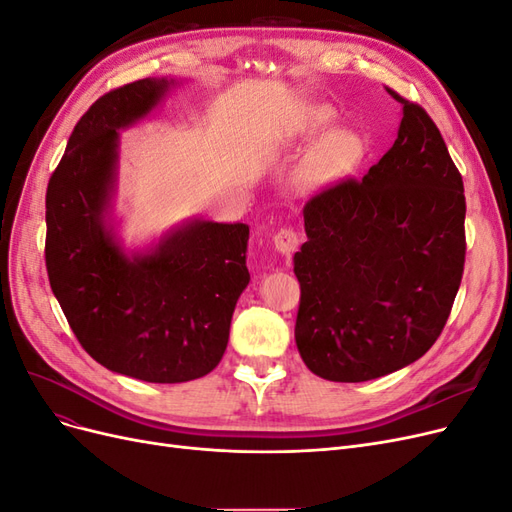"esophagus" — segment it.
<instances>
[{
  "label": "esophagus",
  "mask_w": 512,
  "mask_h": 512,
  "mask_svg": "<svg viewBox=\"0 0 512 512\" xmlns=\"http://www.w3.org/2000/svg\"><path fill=\"white\" fill-rule=\"evenodd\" d=\"M299 243H301V239H299V235H297V232H294L292 228H284V230H280V232H277V235L273 237L275 250L280 252L282 256H290L292 252H297Z\"/></svg>",
  "instance_id": "34e87169"
}]
</instances>
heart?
<instances>
[{
  "mask_svg": "<svg viewBox=\"0 0 512 512\" xmlns=\"http://www.w3.org/2000/svg\"><path fill=\"white\" fill-rule=\"evenodd\" d=\"M337 123V113L329 104H305L290 119L288 136L292 141H314ZM367 153L365 138L354 130H335L307 153L301 177L307 188H329L354 175Z\"/></svg>",
  "mask_w": 512,
  "mask_h": 512,
  "instance_id": "heart-1",
  "label": "heart"
}]
</instances>
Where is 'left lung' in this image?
Here are the masks:
<instances>
[{
	"label": "left lung",
	"mask_w": 512,
	"mask_h": 512,
	"mask_svg": "<svg viewBox=\"0 0 512 512\" xmlns=\"http://www.w3.org/2000/svg\"><path fill=\"white\" fill-rule=\"evenodd\" d=\"M401 102L393 147L363 181L303 209L294 254L301 305L294 339L312 374L365 382L406 367L442 333L466 260V196L436 123Z\"/></svg>",
	"instance_id": "8db88e82"
}]
</instances>
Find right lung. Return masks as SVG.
<instances>
[{"label":"right lung","mask_w":512,"mask_h":512,"mask_svg":"<svg viewBox=\"0 0 512 512\" xmlns=\"http://www.w3.org/2000/svg\"><path fill=\"white\" fill-rule=\"evenodd\" d=\"M175 79L108 91L70 134L46 188V271L76 339L115 374L177 384L222 361L250 284V226L185 220L141 250L119 237V130L164 102Z\"/></svg>","instance_id":"right-lung-1"}]
</instances>
